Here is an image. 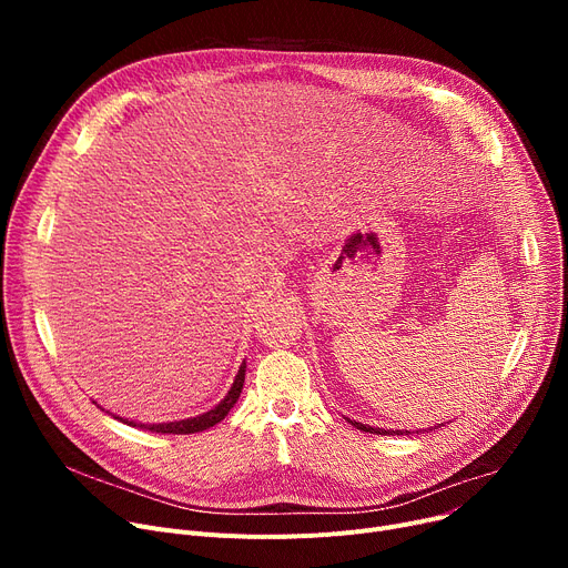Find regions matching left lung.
Instances as JSON below:
<instances>
[{
	"label": "left lung",
	"instance_id": "1",
	"mask_svg": "<svg viewBox=\"0 0 568 568\" xmlns=\"http://www.w3.org/2000/svg\"><path fill=\"white\" fill-rule=\"evenodd\" d=\"M356 430H364V433H373V435H409V430H384V428H375V426H368V424H359V422H354V419H347ZM439 426H444V424H437L435 428H439ZM428 430H433V428H428ZM422 430H416V435H419Z\"/></svg>",
	"mask_w": 568,
	"mask_h": 568
}]
</instances>
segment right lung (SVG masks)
<instances>
[{
    "mask_svg": "<svg viewBox=\"0 0 568 568\" xmlns=\"http://www.w3.org/2000/svg\"><path fill=\"white\" fill-rule=\"evenodd\" d=\"M244 379H246V362L239 366V373H236V377H234V382H232V386H230V392L225 394V398L216 405V407H212V409H206V412H202V414H197V416H189V419H179V422H163V424H138V422H131V419H124V416H119V414H112L114 419H119V422H124V424H129V426H133V428H144V430H152V433H168V435H189V433H202V430H206V428H212V426H216L219 422H223L225 416H227V412L234 407V403L239 400V396H242V389H244ZM97 403V400H94Z\"/></svg>",
    "mask_w": 568,
    "mask_h": 568,
    "instance_id": "1",
    "label": "right lung"
}]
</instances>
